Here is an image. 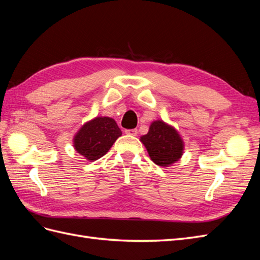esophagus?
Segmentation results:
<instances>
[{"label": "esophagus", "mask_w": 260, "mask_h": 260, "mask_svg": "<svg viewBox=\"0 0 260 260\" xmlns=\"http://www.w3.org/2000/svg\"><path fill=\"white\" fill-rule=\"evenodd\" d=\"M124 132H125V135L133 136V137L138 135V130L137 129H127Z\"/></svg>", "instance_id": "esophagus-1"}]
</instances>
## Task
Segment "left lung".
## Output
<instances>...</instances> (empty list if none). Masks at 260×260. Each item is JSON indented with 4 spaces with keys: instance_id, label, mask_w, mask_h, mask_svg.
Wrapping results in <instances>:
<instances>
[{
    "instance_id": "8db88e82",
    "label": "left lung",
    "mask_w": 260,
    "mask_h": 260,
    "mask_svg": "<svg viewBox=\"0 0 260 260\" xmlns=\"http://www.w3.org/2000/svg\"><path fill=\"white\" fill-rule=\"evenodd\" d=\"M151 157L158 166L170 167L183 155L184 142L178 130L164 120H154L148 132L140 138Z\"/></svg>"
}]
</instances>
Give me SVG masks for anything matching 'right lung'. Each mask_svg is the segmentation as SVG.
Here are the masks:
<instances>
[{
	"label": "right lung",
	"mask_w": 260,
	"mask_h": 260,
	"mask_svg": "<svg viewBox=\"0 0 260 260\" xmlns=\"http://www.w3.org/2000/svg\"><path fill=\"white\" fill-rule=\"evenodd\" d=\"M122 132L111 117H95L86 121L73 139L77 153L94 161L104 156Z\"/></svg>",
	"instance_id": "add662e5"
}]
</instances>
